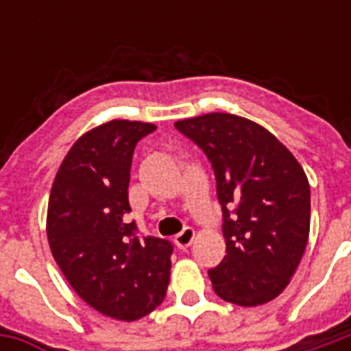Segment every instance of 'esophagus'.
I'll use <instances>...</instances> for the list:
<instances>
[{
	"label": "esophagus",
	"instance_id": "1",
	"mask_svg": "<svg viewBox=\"0 0 351 351\" xmlns=\"http://www.w3.org/2000/svg\"><path fill=\"white\" fill-rule=\"evenodd\" d=\"M193 239H195V231L191 228H184L178 235L175 237V244L176 248H180V250H184V248H188L191 243H193Z\"/></svg>",
	"mask_w": 351,
	"mask_h": 351
}]
</instances>
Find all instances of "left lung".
I'll use <instances>...</instances> for the list:
<instances>
[{
	"label": "left lung",
	"mask_w": 351,
	"mask_h": 351,
	"mask_svg": "<svg viewBox=\"0 0 351 351\" xmlns=\"http://www.w3.org/2000/svg\"><path fill=\"white\" fill-rule=\"evenodd\" d=\"M175 128L205 152L216 176L228 254L208 271L214 291L239 306L272 301L308 243L304 171L271 131L243 116L210 112Z\"/></svg>",
	"instance_id": "8db88e82"
}]
</instances>
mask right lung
Segmentation results:
<instances>
[{"instance_id": "obj_1", "label": "right lung", "mask_w": 351, "mask_h": 351, "mask_svg": "<svg viewBox=\"0 0 351 351\" xmlns=\"http://www.w3.org/2000/svg\"><path fill=\"white\" fill-rule=\"evenodd\" d=\"M154 123L112 120L71 146L52 184L47 235L71 287L101 314L135 322L167 293L173 244L130 221L133 150Z\"/></svg>"}]
</instances>
